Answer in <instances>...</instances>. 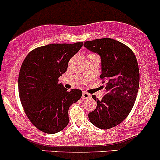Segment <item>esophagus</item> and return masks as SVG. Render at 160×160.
I'll use <instances>...</instances> for the list:
<instances>
[{"label":"esophagus","instance_id":"34e87169","mask_svg":"<svg viewBox=\"0 0 160 160\" xmlns=\"http://www.w3.org/2000/svg\"><path fill=\"white\" fill-rule=\"evenodd\" d=\"M91 95H90V94H88V93H87V92H84L83 93H82V98L83 100H85V99H88V98H91Z\"/></svg>","mask_w":160,"mask_h":160}]
</instances>
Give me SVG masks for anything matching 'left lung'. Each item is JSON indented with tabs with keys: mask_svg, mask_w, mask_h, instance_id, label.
<instances>
[{
	"mask_svg": "<svg viewBox=\"0 0 160 160\" xmlns=\"http://www.w3.org/2000/svg\"><path fill=\"white\" fill-rule=\"evenodd\" d=\"M84 46L101 58L100 78L105 82L102 99L92 96L97 107L88 113V118L99 129H110L128 116L136 101L139 85L137 60L129 47L114 39H95Z\"/></svg>",
	"mask_w": 160,
	"mask_h": 160,
	"instance_id": "left-lung-1",
	"label": "left lung"
}]
</instances>
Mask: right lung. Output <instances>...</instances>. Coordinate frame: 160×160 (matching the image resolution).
Masks as SVG:
<instances>
[{"instance_id": "right-lung-1", "label": "right lung", "mask_w": 160, "mask_h": 160, "mask_svg": "<svg viewBox=\"0 0 160 160\" xmlns=\"http://www.w3.org/2000/svg\"><path fill=\"white\" fill-rule=\"evenodd\" d=\"M83 45L52 44L37 48L24 58L18 77L20 100L28 118L44 132L54 134L68 124V108L82 97L77 88L71 91L58 83L68 62Z\"/></svg>"}]
</instances>
